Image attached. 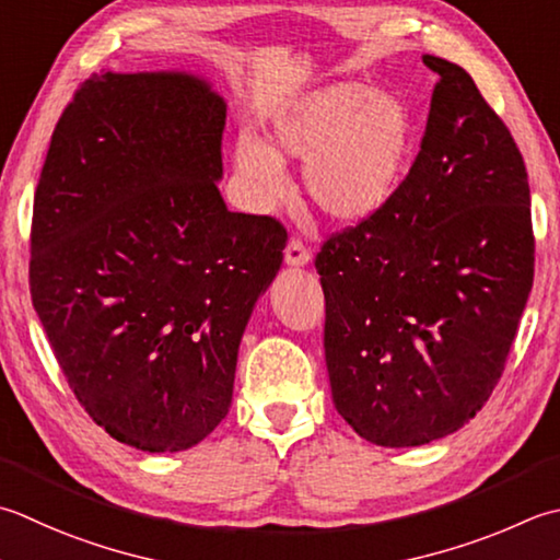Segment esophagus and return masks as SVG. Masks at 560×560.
<instances>
[{"label":"esophagus","mask_w":560,"mask_h":560,"mask_svg":"<svg viewBox=\"0 0 560 560\" xmlns=\"http://www.w3.org/2000/svg\"><path fill=\"white\" fill-rule=\"evenodd\" d=\"M283 257H287V265L291 267H303L311 261V252L305 247L299 237H291L287 249H283Z\"/></svg>","instance_id":"obj_1"}]
</instances>
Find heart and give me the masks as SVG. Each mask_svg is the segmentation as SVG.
Here are the masks:
<instances>
[{"label": "heart", "instance_id": "obj_1", "mask_svg": "<svg viewBox=\"0 0 560 560\" xmlns=\"http://www.w3.org/2000/svg\"><path fill=\"white\" fill-rule=\"evenodd\" d=\"M412 118L402 98L359 82H335L293 98L273 116L269 148L237 142L235 162L252 201L289 189L281 160H301L305 194L335 223H361L396 191L408 160Z\"/></svg>", "mask_w": 560, "mask_h": 560}]
</instances>
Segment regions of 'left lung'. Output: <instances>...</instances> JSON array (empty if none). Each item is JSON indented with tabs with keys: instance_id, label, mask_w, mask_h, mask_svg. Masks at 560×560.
Masks as SVG:
<instances>
[{
	"instance_id": "obj_1",
	"label": "left lung",
	"mask_w": 560,
	"mask_h": 560,
	"mask_svg": "<svg viewBox=\"0 0 560 560\" xmlns=\"http://www.w3.org/2000/svg\"><path fill=\"white\" fill-rule=\"evenodd\" d=\"M422 62L440 82L410 172L315 257L335 408L378 446H420L476 418L534 283L517 142L464 68Z\"/></svg>"
}]
</instances>
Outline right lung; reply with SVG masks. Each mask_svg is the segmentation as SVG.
Instances as JSON below:
<instances>
[{"instance_id": "obj_1", "label": "right lung", "mask_w": 560, "mask_h": 560, "mask_svg": "<svg viewBox=\"0 0 560 560\" xmlns=\"http://www.w3.org/2000/svg\"><path fill=\"white\" fill-rule=\"evenodd\" d=\"M225 102L189 74H92L52 130L33 196L28 287L84 412L142 452L221 422L252 305L287 228L233 213Z\"/></svg>"}]
</instances>
